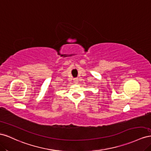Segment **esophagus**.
<instances>
[{"mask_svg":"<svg viewBox=\"0 0 151 151\" xmlns=\"http://www.w3.org/2000/svg\"><path fill=\"white\" fill-rule=\"evenodd\" d=\"M73 81H74V82L75 84H77L78 82V78H75L74 79H73Z\"/></svg>","mask_w":151,"mask_h":151,"instance_id":"1","label":"esophagus"}]
</instances>
